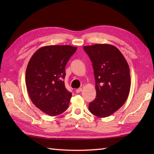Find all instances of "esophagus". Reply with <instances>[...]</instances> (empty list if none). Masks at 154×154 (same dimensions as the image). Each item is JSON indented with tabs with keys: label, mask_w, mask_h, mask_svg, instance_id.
Here are the masks:
<instances>
[{
	"label": "esophagus",
	"mask_w": 154,
	"mask_h": 154,
	"mask_svg": "<svg viewBox=\"0 0 154 154\" xmlns=\"http://www.w3.org/2000/svg\"><path fill=\"white\" fill-rule=\"evenodd\" d=\"M81 91H82V89H81V88H79V89H77L75 90V92H76L77 93H79L81 92Z\"/></svg>",
	"instance_id": "obj_1"
}]
</instances>
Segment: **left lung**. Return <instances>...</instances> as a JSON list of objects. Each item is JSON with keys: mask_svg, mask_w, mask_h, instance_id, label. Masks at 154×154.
Masks as SVG:
<instances>
[{"mask_svg": "<svg viewBox=\"0 0 154 154\" xmlns=\"http://www.w3.org/2000/svg\"><path fill=\"white\" fill-rule=\"evenodd\" d=\"M93 63L95 99L89 103L93 115L104 118L112 115L126 102L130 89V68L116 47L103 44L83 46Z\"/></svg>", "mask_w": 154, "mask_h": 154, "instance_id": "left-lung-1", "label": "left lung"}]
</instances>
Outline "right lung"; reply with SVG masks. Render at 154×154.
<instances>
[{"label":"right lung","instance_id":"obj_1","mask_svg":"<svg viewBox=\"0 0 154 154\" xmlns=\"http://www.w3.org/2000/svg\"><path fill=\"white\" fill-rule=\"evenodd\" d=\"M77 48L69 45H46L35 52L26 71V85L32 102L49 116L67 109L71 93L65 87V65Z\"/></svg>","mask_w":154,"mask_h":154}]
</instances>
